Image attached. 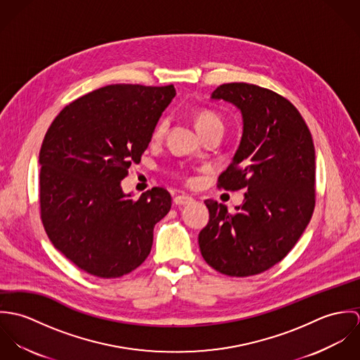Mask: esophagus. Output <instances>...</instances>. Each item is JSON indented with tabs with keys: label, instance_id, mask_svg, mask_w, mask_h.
I'll return each mask as SVG.
<instances>
[{
	"label": "esophagus",
	"instance_id": "34e87169",
	"mask_svg": "<svg viewBox=\"0 0 360 360\" xmlns=\"http://www.w3.org/2000/svg\"><path fill=\"white\" fill-rule=\"evenodd\" d=\"M173 202L176 204V205L179 206H184V205H190V204H193L194 202V200L191 198V197H188V195H177V197H174V200H173Z\"/></svg>",
	"mask_w": 360,
	"mask_h": 360
}]
</instances>
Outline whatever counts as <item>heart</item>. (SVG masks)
Segmentation results:
<instances>
[{
    "label": "heart",
    "instance_id": "obj_1",
    "mask_svg": "<svg viewBox=\"0 0 360 360\" xmlns=\"http://www.w3.org/2000/svg\"><path fill=\"white\" fill-rule=\"evenodd\" d=\"M195 126H197L198 133H201V131H204V130L209 129V127H213V126H220V127H221V120H220V117H219L216 113H213V112H210V110H202V112H200V113L197 115ZM167 127H169V119H166V117L160 119V120L158 122V124L155 126V139L162 137V136L166 133Z\"/></svg>",
    "mask_w": 360,
    "mask_h": 360
}]
</instances>
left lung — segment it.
Masks as SVG:
<instances>
[{
  "label": "left lung",
  "mask_w": 360,
  "mask_h": 360,
  "mask_svg": "<svg viewBox=\"0 0 360 360\" xmlns=\"http://www.w3.org/2000/svg\"><path fill=\"white\" fill-rule=\"evenodd\" d=\"M236 105L243 137L217 187L244 190L243 205L206 200L209 221L198 236L206 263L221 274H259L294 248L314 209V147L298 109L277 93L248 83L219 86L210 96Z\"/></svg>",
  "instance_id": "1"
}]
</instances>
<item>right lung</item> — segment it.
<instances>
[{
    "instance_id": "add662e5",
    "label": "right lung",
    "mask_w": 360,
    "mask_h": 360,
    "mask_svg": "<svg viewBox=\"0 0 360 360\" xmlns=\"http://www.w3.org/2000/svg\"><path fill=\"white\" fill-rule=\"evenodd\" d=\"M174 96L173 84L105 86L66 105L46 133L41 221L53 247L91 276L122 277L151 252L154 226L172 197L154 187L133 200L120 181L141 160Z\"/></svg>"
}]
</instances>
